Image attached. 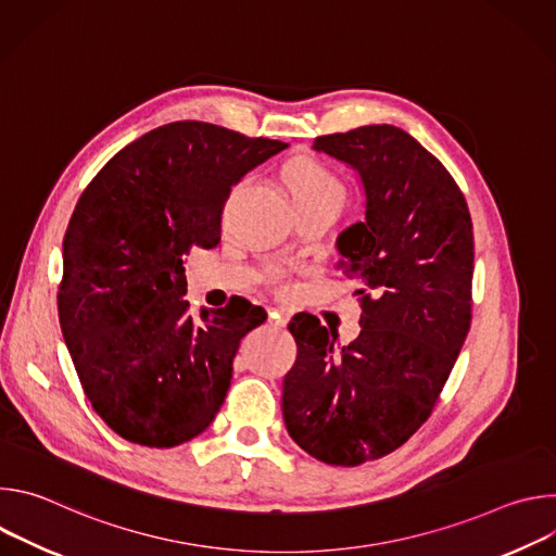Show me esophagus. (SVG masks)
<instances>
[{"mask_svg":"<svg viewBox=\"0 0 556 556\" xmlns=\"http://www.w3.org/2000/svg\"><path fill=\"white\" fill-rule=\"evenodd\" d=\"M268 321L277 328H283L290 321V314L283 307H270L268 309Z\"/></svg>","mask_w":556,"mask_h":556,"instance_id":"1","label":"esophagus"}]
</instances>
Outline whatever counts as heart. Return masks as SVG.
Returning a JSON list of instances; mask_svg holds the SVG:
<instances>
[{"mask_svg":"<svg viewBox=\"0 0 556 556\" xmlns=\"http://www.w3.org/2000/svg\"><path fill=\"white\" fill-rule=\"evenodd\" d=\"M292 195H337L343 198L339 180L319 163L299 161L290 169Z\"/></svg>","mask_w":556,"mask_h":556,"instance_id":"heart-1","label":"heart"}]
</instances>
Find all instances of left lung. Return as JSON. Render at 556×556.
<instances>
[{
	"label": "left lung",
	"mask_w": 556,
	"mask_h": 556,
	"mask_svg": "<svg viewBox=\"0 0 556 556\" xmlns=\"http://www.w3.org/2000/svg\"><path fill=\"white\" fill-rule=\"evenodd\" d=\"M314 151L361 182L365 219L337 237L339 270L371 294L345 348L312 314L288 324L296 361L283 378L290 438L332 466L405 444L429 418L470 328L472 222L462 191L414 136L365 125L319 136Z\"/></svg>",
	"instance_id": "8db88e82"
}]
</instances>
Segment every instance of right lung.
Instances as JSON below:
<instances>
[{"instance_id": "obj_1", "label": "right lung", "mask_w": 556, "mask_h": 556, "mask_svg": "<svg viewBox=\"0 0 556 556\" xmlns=\"http://www.w3.org/2000/svg\"><path fill=\"white\" fill-rule=\"evenodd\" d=\"M286 147L178 121L123 147L78 198L59 321L86 395L121 438L172 448L219 412L237 348L266 309L237 296L193 319L185 253L217 247L230 187Z\"/></svg>"}]
</instances>
